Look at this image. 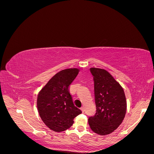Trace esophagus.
<instances>
[{"label":"esophagus","instance_id":"34e87169","mask_svg":"<svg viewBox=\"0 0 154 154\" xmlns=\"http://www.w3.org/2000/svg\"><path fill=\"white\" fill-rule=\"evenodd\" d=\"M81 110H82L83 112H84V106H81Z\"/></svg>","mask_w":154,"mask_h":154}]
</instances>
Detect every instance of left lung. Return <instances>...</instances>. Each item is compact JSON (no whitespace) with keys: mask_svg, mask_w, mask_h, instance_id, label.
Here are the masks:
<instances>
[{"mask_svg":"<svg viewBox=\"0 0 154 154\" xmlns=\"http://www.w3.org/2000/svg\"><path fill=\"white\" fill-rule=\"evenodd\" d=\"M94 82L96 112L88 118L93 132L105 136L122 124L127 112V101L123 87L105 69H90Z\"/></svg>","mask_w":154,"mask_h":154,"instance_id":"1","label":"left lung"}]
</instances>
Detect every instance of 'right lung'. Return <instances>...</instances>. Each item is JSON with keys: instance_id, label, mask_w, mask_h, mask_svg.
I'll return each mask as SVG.
<instances>
[{"instance_id": "1", "label": "right lung", "mask_w": 154, "mask_h": 154, "mask_svg": "<svg viewBox=\"0 0 154 154\" xmlns=\"http://www.w3.org/2000/svg\"><path fill=\"white\" fill-rule=\"evenodd\" d=\"M79 71L78 68H71L58 72L38 93L36 103L39 115L45 125L54 132L69 128L74 118L82 113L74 105L69 92V85Z\"/></svg>"}]
</instances>
